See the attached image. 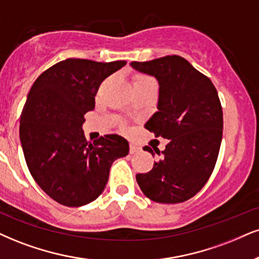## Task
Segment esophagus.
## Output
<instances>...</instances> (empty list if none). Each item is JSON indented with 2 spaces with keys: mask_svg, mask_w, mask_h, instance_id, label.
<instances>
[{
  "mask_svg": "<svg viewBox=\"0 0 259 259\" xmlns=\"http://www.w3.org/2000/svg\"><path fill=\"white\" fill-rule=\"evenodd\" d=\"M140 150H142V149H140L138 145H136V144H131L130 145V152L132 155L133 154H138V152H140Z\"/></svg>",
  "mask_w": 259,
  "mask_h": 259,
  "instance_id": "obj_1",
  "label": "esophagus"
}]
</instances>
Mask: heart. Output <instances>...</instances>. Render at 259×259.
I'll use <instances>...</instances> for the list:
<instances>
[{"mask_svg":"<svg viewBox=\"0 0 259 259\" xmlns=\"http://www.w3.org/2000/svg\"><path fill=\"white\" fill-rule=\"evenodd\" d=\"M143 79H146V78H143Z\"/></svg>","mask_w":259,"mask_h":259,"instance_id":"obj_1","label":"heart"}]
</instances>
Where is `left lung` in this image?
<instances>
[{
  "label": "left lung",
  "mask_w": 259,
  "mask_h": 259,
  "mask_svg": "<svg viewBox=\"0 0 259 259\" xmlns=\"http://www.w3.org/2000/svg\"><path fill=\"white\" fill-rule=\"evenodd\" d=\"M131 67L158 81L157 111L145 128L169 139L154 168L137 174L146 197L157 203L175 204L192 198L209 180L221 146L223 115L218 91L207 76L187 60L169 55ZM145 151L152 156L151 148Z\"/></svg>",
  "instance_id": "8db88e82"
}]
</instances>
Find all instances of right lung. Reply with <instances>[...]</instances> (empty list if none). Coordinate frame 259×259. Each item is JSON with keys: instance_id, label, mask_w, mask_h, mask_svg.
I'll return each instance as SVG.
<instances>
[{"instance_id": "obj_1", "label": "right lung", "mask_w": 259, "mask_h": 259, "mask_svg": "<svg viewBox=\"0 0 259 259\" xmlns=\"http://www.w3.org/2000/svg\"><path fill=\"white\" fill-rule=\"evenodd\" d=\"M124 65L67 59L41 73L28 92L19 128L22 151L34 181L62 205L97 199L113 162L128 155L123 137L107 135L91 144L82 131L101 82Z\"/></svg>"}]
</instances>
